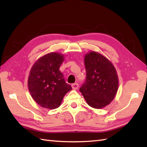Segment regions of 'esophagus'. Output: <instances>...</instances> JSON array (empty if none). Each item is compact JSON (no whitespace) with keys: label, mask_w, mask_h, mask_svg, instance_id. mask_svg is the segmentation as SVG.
<instances>
[{"label":"esophagus","mask_w":147,"mask_h":147,"mask_svg":"<svg viewBox=\"0 0 147 147\" xmlns=\"http://www.w3.org/2000/svg\"><path fill=\"white\" fill-rule=\"evenodd\" d=\"M72 88H73V90H77L78 88V86H79V85L78 83H73L72 84Z\"/></svg>","instance_id":"obj_1"}]
</instances>
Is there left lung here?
Listing matches in <instances>:
<instances>
[{
    "mask_svg": "<svg viewBox=\"0 0 147 147\" xmlns=\"http://www.w3.org/2000/svg\"><path fill=\"white\" fill-rule=\"evenodd\" d=\"M84 61L86 78L80 91L90 107L104 108L113 100L117 92L116 69L108 59L95 51L86 54Z\"/></svg>",
    "mask_w": 147,
    "mask_h": 147,
    "instance_id": "8db88e82",
    "label": "left lung"
}]
</instances>
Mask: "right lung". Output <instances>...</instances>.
I'll use <instances>...</instances> for the list:
<instances>
[{
  "label": "right lung",
  "instance_id": "obj_1",
  "mask_svg": "<svg viewBox=\"0 0 147 147\" xmlns=\"http://www.w3.org/2000/svg\"><path fill=\"white\" fill-rule=\"evenodd\" d=\"M64 59V55L60 53H49L39 58L31 69L28 80L29 92L42 107H59L65 95L72 90L59 70Z\"/></svg>",
  "mask_w": 147,
  "mask_h": 147
}]
</instances>
